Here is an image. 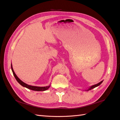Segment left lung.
I'll use <instances>...</instances> for the list:
<instances>
[{
    "label": "left lung",
    "mask_w": 120,
    "mask_h": 120,
    "mask_svg": "<svg viewBox=\"0 0 120 120\" xmlns=\"http://www.w3.org/2000/svg\"><path fill=\"white\" fill-rule=\"evenodd\" d=\"M103 82V81H101V82H99V83H97V84H96V85H93V86H90L89 88H88V89H86V90H85L86 91H88V90H92V89H94V88H96V87H97V86H100L101 83Z\"/></svg>",
    "instance_id": "left-lung-1"
}]
</instances>
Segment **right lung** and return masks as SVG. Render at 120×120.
Listing matches in <instances>:
<instances>
[{
  "instance_id": "right-lung-1",
  "label": "right lung",
  "mask_w": 120,
  "mask_h": 120,
  "mask_svg": "<svg viewBox=\"0 0 120 120\" xmlns=\"http://www.w3.org/2000/svg\"><path fill=\"white\" fill-rule=\"evenodd\" d=\"M11 70H12V71L13 72V74L14 76V77H15L17 82H19L20 85H21L22 86L25 87V88H26L28 89L32 90H35V91H45V90H46L48 89H49L50 86V84L49 86H31V85H27V83L24 82H23L20 80V79L19 78H18V77L16 75L15 72H14V71H13L12 64H11Z\"/></svg>"
}]
</instances>
